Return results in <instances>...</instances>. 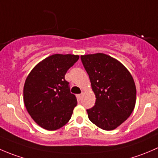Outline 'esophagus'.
<instances>
[{
  "mask_svg": "<svg viewBox=\"0 0 158 158\" xmlns=\"http://www.w3.org/2000/svg\"><path fill=\"white\" fill-rule=\"evenodd\" d=\"M77 96V99L79 100V101H80L81 98H82V94H79V95H76Z\"/></svg>",
  "mask_w": 158,
  "mask_h": 158,
  "instance_id": "obj_1",
  "label": "esophagus"
}]
</instances>
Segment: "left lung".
I'll list each match as a JSON object with an SVG mask.
<instances>
[{
  "mask_svg": "<svg viewBox=\"0 0 158 158\" xmlns=\"http://www.w3.org/2000/svg\"><path fill=\"white\" fill-rule=\"evenodd\" d=\"M92 91L95 106L87 109L89 120L98 128L114 130L131 115L136 102V87L130 72L106 54L81 56Z\"/></svg>",
  "mask_w": 158,
  "mask_h": 158,
  "instance_id": "8db88e82",
  "label": "left lung"
}]
</instances>
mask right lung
Instances as JSON below:
<instances>
[{"label":"right lung","mask_w":158,"mask_h":158,"mask_svg":"<svg viewBox=\"0 0 158 158\" xmlns=\"http://www.w3.org/2000/svg\"><path fill=\"white\" fill-rule=\"evenodd\" d=\"M78 55L54 54L31 70L23 86V102L28 113L41 128L55 131L70 120L77 105L65 75L79 60Z\"/></svg>","instance_id":"add662e5"}]
</instances>
